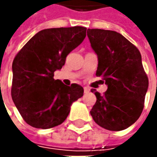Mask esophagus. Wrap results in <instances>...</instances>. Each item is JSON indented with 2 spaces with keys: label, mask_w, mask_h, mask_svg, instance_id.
Segmentation results:
<instances>
[{
  "label": "esophagus",
  "mask_w": 157,
  "mask_h": 157,
  "mask_svg": "<svg viewBox=\"0 0 157 157\" xmlns=\"http://www.w3.org/2000/svg\"><path fill=\"white\" fill-rule=\"evenodd\" d=\"M89 92H90V88L84 87V93H85V94H87Z\"/></svg>",
  "instance_id": "obj_1"
}]
</instances>
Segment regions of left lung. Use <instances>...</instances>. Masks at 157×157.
Here are the masks:
<instances>
[{
	"label": "left lung",
	"instance_id": "1",
	"mask_svg": "<svg viewBox=\"0 0 157 157\" xmlns=\"http://www.w3.org/2000/svg\"><path fill=\"white\" fill-rule=\"evenodd\" d=\"M87 36L98 55L96 76L107 85L103 95L91 90L97 98L91 115L105 129H126L140 117L148 87L141 53L116 31L88 29Z\"/></svg>",
	"mask_w": 157,
	"mask_h": 157
}]
</instances>
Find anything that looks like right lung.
<instances>
[{
	"label": "right lung",
	"instance_id": "obj_1",
	"mask_svg": "<svg viewBox=\"0 0 157 157\" xmlns=\"http://www.w3.org/2000/svg\"><path fill=\"white\" fill-rule=\"evenodd\" d=\"M86 36V28L81 26L43 29L15 55L11 96L31 127L48 129L63 123L71 104L83 96L81 86H65L53 77Z\"/></svg>",
	"mask_w": 157,
	"mask_h": 157
}]
</instances>
